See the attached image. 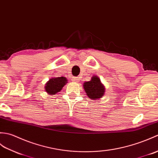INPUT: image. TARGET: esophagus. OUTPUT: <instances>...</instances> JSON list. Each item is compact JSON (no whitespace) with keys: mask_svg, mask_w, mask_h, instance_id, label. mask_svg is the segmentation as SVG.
Instances as JSON below:
<instances>
[{"mask_svg":"<svg viewBox=\"0 0 158 158\" xmlns=\"http://www.w3.org/2000/svg\"><path fill=\"white\" fill-rule=\"evenodd\" d=\"M72 81L73 82H78L79 81V78H78V77H72Z\"/></svg>","mask_w":158,"mask_h":158,"instance_id":"1","label":"esophagus"}]
</instances>
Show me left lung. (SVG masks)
I'll return each instance as SVG.
<instances>
[{"label": "left lung", "instance_id": "1", "mask_svg": "<svg viewBox=\"0 0 158 158\" xmlns=\"http://www.w3.org/2000/svg\"><path fill=\"white\" fill-rule=\"evenodd\" d=\"M84 89L90 99H100L104 95L105 88L100 79L97 76H93L91 80L84 83Z\"/></svg>", "mask_w": 158, "mask_h": 158}]
</instances>
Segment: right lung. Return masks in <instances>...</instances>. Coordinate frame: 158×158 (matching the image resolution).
Instances as JSON below:
<instances>
[{
    "mask_svg": "<svg viewBox=\"0 0 158 158\" xmlns=\"http://www.w3.org/2000/svg\"><path fill=\"white\" fill-rule=\"evenodd\" d=\"M67 79L64 77H58V78H52L45 86V90L49 94H54L59 92L63 87L68 82Z\"/></svg>",
    "mask_w": 158,
    "mask_h": 158,
    "instance_id": "1",
    "label": "right lung"
}]
</instances>
